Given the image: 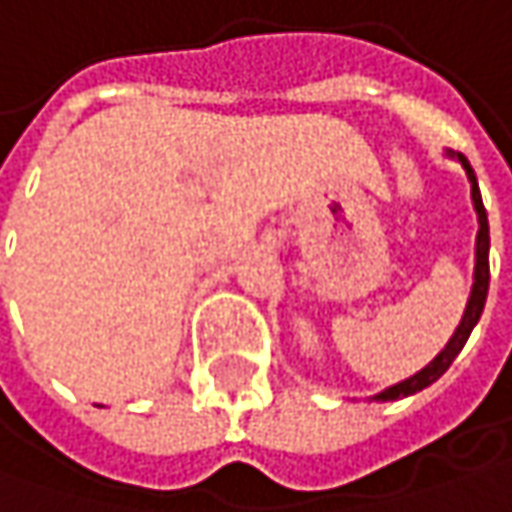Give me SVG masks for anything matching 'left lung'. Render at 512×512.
Here are the masks:
<instances>
[{
    "label": "left lung",
    "instance_id": "8db88e82",
    "mask_svg": "<svg viewBox=\"0 0 512 512\" xmlns=\"http://www.w3.org/2000/svg\"><path fill=\"white\" fill-rule=\"evenodd\" d=\"M458 162L464 165L466 176H469V185H472V202H475V214H478V240H475V284H472V295H469V304H466V313L455 330V336L449 339V345L443 347L435 356V362H429L420 374H414L400 385H391L388 391H382L376 400H400L408 394H417L423 391L426 385H432L435 379L446 374V368L455 362V356L464 350L466 339L472 333V327L478 324V318L484 313V304H487V289H490V223H487V211H484V202H481V191H478V182H475V170L469 167L466 156L458 153Z\"/></svg>",
    "mask_w": 512,
    "mask_h": 512
}]
</instances>
